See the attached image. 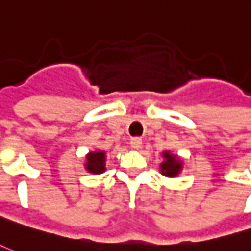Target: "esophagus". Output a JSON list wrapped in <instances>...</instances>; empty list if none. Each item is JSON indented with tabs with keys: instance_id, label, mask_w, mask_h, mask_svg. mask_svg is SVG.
I'll return each mask as SVG.
<instances>
[{
	"instance_id": "34e87169",
	"label": "esophagus",
	"mask_w": 251,
	"mask_h": 251,
	"mask_svg": "<svg viewBox=\"0 0 251 251\" xmlns=\"http://www.w3.org/2000/svg\"><path fill=\"white\" fill-rule=\"evenodd\" d=\"M130 146L133 149H140L141 146H142V140H141L140 137H133L130 140Z\"/></svg>"
}]
</instances>
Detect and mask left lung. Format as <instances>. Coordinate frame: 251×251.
I'll return each instance as SVG.
<instances>
[{
  "label": "left lung",
  "instance_id": "obj_1",
  "mask_svg": "<svg viewBox=\"0 0 251 251\" xmlns=\"http://www.w3.org/2000/svg\"><path fill=\"white\" fill-rule=\"evenodd\" d=\"M163 162L159 165V169L162 172L163 176L166 177H177L178 174L182 170V161L178 158L177 155H174L170 151H163L162 153Z\"/></svg>",
  "mask_w": 251,
  "mask_h": 251
}]
</instances>
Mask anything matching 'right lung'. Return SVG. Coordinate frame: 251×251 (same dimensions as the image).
Wrapping results in <instances>:
<instances>
[{"label":"right lung","instance_id":"right-lung-1","mask_svg":"<svg viewBox=\"0 0 251 251\" xmlns=\"http://www.w3.org/2000/svg\"><path fill=\"white\" fill-rule=\"evenodd\" d=\"M105 161H106V154L102 150L97 151H90L86 155V163H85V169L89 173L93 174H101L105 172Z\"/></svg>","mask_w":251,"mask_h":251}]
</instances>
